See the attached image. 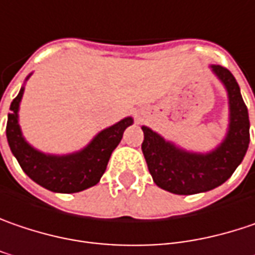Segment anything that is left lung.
<instances>
[{"instance_id":"1","label":"left lung","mask_w":255,"mask_h":255,"mask_svg":"<svg viewBox=\"0 0 255 255\" xmlns=\"http://www.w3.org/2000/svg\"><path fill=\"white\" fill-rule=\"evenodd\" d=\"M230 97V131L215 151L193 154L166 142L150 128L142 127V154L148 172L158 187L176 195H193L215 189L227 182L243 161L250 144L247 105L232 73L224 66H212Z\"/></svg>"}]
</instances>
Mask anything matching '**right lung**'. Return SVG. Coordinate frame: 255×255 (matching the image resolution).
<instances>
[{"instance_id": "1", "label": "right lung", "mask_w": 255, "mask_h": 255, "mask_svg": "<svg viewBox=\"0 0 255 255\" xmlns=\"http://www.w3.org/2000/svg\"><path fill=\"white\" fill-rule=\"evenodd\" d=\"M23 92L24 88H21L11 102L5 131L9 148L24 173L40 186L59 193H76L97 185L105 173L111 153L120 144L132 120L124 118L118 124L101 131L81 153L63 157L46 156L31 148L21 135L17 111Z\"/></svg>"}]
</instances>
